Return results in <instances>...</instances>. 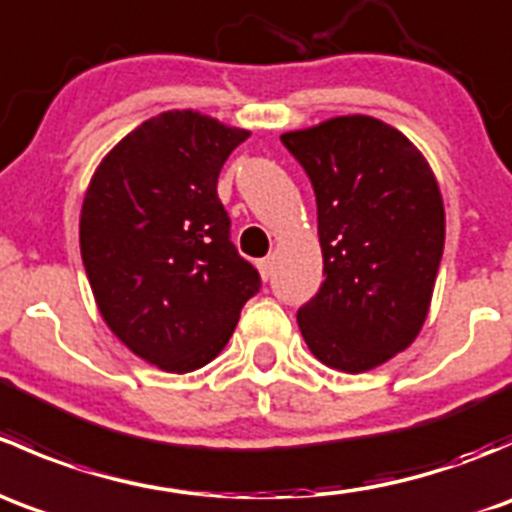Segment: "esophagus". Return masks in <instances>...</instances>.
<instances>
[{"label":"esophagus","instance_id":"1","mask_svg":"<svg viewBox=\"0 0 512 512\" xmlns=\"http://www.w3.org/2000/svg\"><path fill=\"white\" fill-rule=\"evenodd\" d=\"M272 270H275V257H265V260H260V275H262V280H270Z\"/></svg>","mask_w":512,"mask_h":512}]
</instances>
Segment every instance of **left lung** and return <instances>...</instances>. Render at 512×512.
<instances>
[{
	"mask_svg": "<svg viewBox=\"0 0 512 512\" xmlns=\"http://www.w3.org/2000/svg\"><path fill=\"white\" fill-rule=\"evenodd\" d=\"M282 143L312 180L327 275L299 332L332 369H376L414 344L431 307L446 240L436 175L404 133L361 113Z\"/></svg>",
	"mask_w": 512,
	"mask_h": 512,
	"instance_id": "obj_1",
	"label": "left lung"
}]
</instances>
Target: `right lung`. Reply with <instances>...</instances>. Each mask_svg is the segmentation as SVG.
Wrapping results in <instances>:
<instances>
[{
	"label": "right lung",
	"instance_id": "1",
	"mask_svg": "<svg viewBox=\"0 0 512 512\" xmlns=\"http://www.w3.org/2000/svg\"><path fill=\"white\" fill-rule=\"evenodd\" d=\"M250 131L198 111L143 121L98 163L81 205V260L113 334L173 374L223 352L260 272L237 255L218 198Z\"/></svg>",
	"mask_w": 512,
	"mask_h": 512
}]
</instances>
